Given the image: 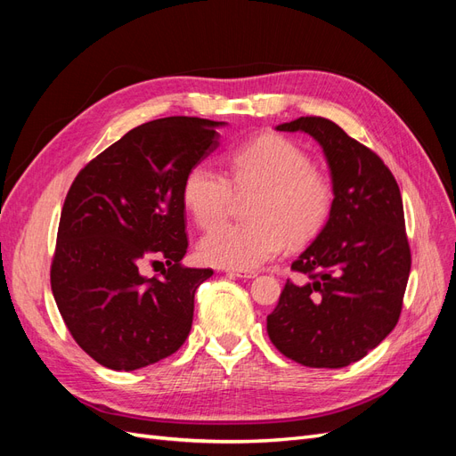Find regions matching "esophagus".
<instances>
[{
  "label": "esophagus",
  "instance_id": "esophagus-1",
  "mask_svg": "<svg viewBox=\"0 0 456 456\" xmlns=\"http://www.w3.org/2000/svg\"><path fill=\"white\" fill-rule=\"evenodd\" d=\"M226 273L232 275V278H241V280H251L256 275L255 270H228Z\"/></svg>",
  "mask_w": 456,
  "mask_h": 456
}]
</instances>
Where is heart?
Segmentation results:
<instances>
[{"label": "heart", "instance_id": "obj_1", "mask_svg": "<svg viewBox=\"0 0 456 456\" xmlns=\"http://www.w3.org/2000/svg\"><path fill=\"white\" fill-rule=\"evenodd\" d=\"M230 178L201 161L183 183V201L201 228L219 222L238 197L256 198L251 225H219L200 241L207 265L251 270L281 253L287 240L305 243L322 230L333 207V186L312 158L280 134H262L232 151Z\"/></svg>", "mask_w": 456, "mask_h": 456}]
</instances>
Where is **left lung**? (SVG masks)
<instances>
[{
    "instance_id": "8db88e82",
    "label": "left lung",
    "mask_w": 456,
    "mask_h": 456,
    "mask_svg": "<svg viewBox=\"0 0 456 456\" xmlns=\"http://www.w3.org/2000/svg\"><path fill=\"white\" fill-rule=\"evenodd\" d=\"M275 129L320 142L335 198L325 226L291 265L306 281L285 283L268 337L300 365L340 369L377 348L402 314L411 272L402 194L375 151L330 119L306 116Z\"/></svg>"
}]
</instances>
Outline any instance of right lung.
I'll return each instance as SVG.
<instances>
[{"mask_svg": "<svg viewBox=\"0 0 456 456\" xmlns=\"http://www.w3.org/2000/svg\"><path fill=\"white\" fill-rule=\"evenodd\" d=\"M224 121L142 123L91 159L61 213L51 289L79 348L96 363L134 370L183 346L196 289L211 268H186L183 183L218 146ZM146 261L160 266L148 279Z\"/></svg>", "mask_w": 456, "mask_h": 456, "instance_id": "obj_1", "label": "right lung"}]
</instances>
